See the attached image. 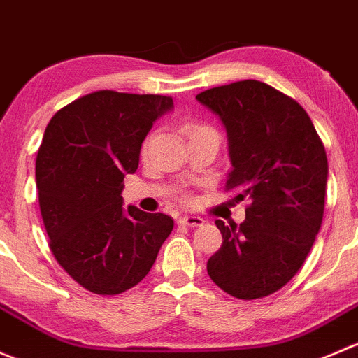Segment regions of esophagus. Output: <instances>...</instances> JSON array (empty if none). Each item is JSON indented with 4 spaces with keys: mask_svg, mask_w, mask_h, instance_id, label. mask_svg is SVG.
I'll return each instance as SVG.
<instances>
[{
    "mask_svg": "<svg viewBox=\"0 0 358 358\" xmlns=\"http://www.w3.org/2000/svg\"><path fill=\"white\" fill-rule=\"evenodd\" d=\"M179 224H182V226H187V227H200L203 226L205 220L196 215H182L179 219Z\"/></svg>",
    "mask_w": 358,
    "mask_h": 358,
    "instance_id": "34e87169",
    "label": "esophagus"
}]
</instances>
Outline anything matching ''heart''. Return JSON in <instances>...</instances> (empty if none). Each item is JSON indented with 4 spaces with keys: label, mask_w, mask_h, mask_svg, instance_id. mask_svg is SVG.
I'll return each instance as SVG.
<instances>
[{
    "label": "heart",
    "mask_w": 358,
    "mask_h": 358,
    "mask_svg": "<svg viewBox=\"0 0 358 358\" xmlns=\"http://www.w3.org/2000/svg\"><path fill=\"white\" fill-rule=\"evenodd\" d=\"M187 132H189V138H193V136H212V138L219 139V136H217V132L213 131L210 125H201V124H193L187 127ZM150 143H152V136H148L145 141V145H143V152H146L150 146Z\"/></svg>",
    "instance_id": "b5f03b06"
}]
</instances>
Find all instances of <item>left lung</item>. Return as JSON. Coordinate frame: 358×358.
I'll return each mask as SVG.
<instances>
[{"mask_svg":"<svg viewBox=\"0 0 358 358\" xmlns=\"http://www.w3.org/2000/svg\"><path fill=\"white\" fill-rule=\"evenodd\" d=\"M227 132L226 187L248 200L241 224L217 220L222 246L210 279L241 300L267 296L303 265L324 215L327 158L314 124L294 99L260 80H239L196 96Z\"/></svg>","mask_w":358,"mask_h":358,"instance_id":"1","label":"left lung"}]
</instances>
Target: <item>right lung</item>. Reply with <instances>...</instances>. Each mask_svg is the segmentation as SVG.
<instances>
[{
  "label": "right lung",
  "mask_w": 358,
  "mask_h": 358,
  "mask_svg": "<svg viewBox=\"0 0 358 358\" xmlns=\"http://www.w3.org/2000/svg\"><path fill=\"white\" fill-rule=\"evenodd\" d=\"M174 108L160 94L96 91L58 110L36 158L39 208L50 248L65 272L96 294H119L145 279L174 229L165 213L124 208L155 120Z\"/></svg>",
  "instance_id": "right-lung-1"
}]
</instances>
